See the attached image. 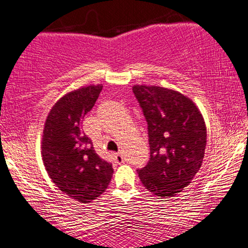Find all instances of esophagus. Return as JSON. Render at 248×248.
Here are the masks:
<instances>
[{
    "label": "esophagus",
    "instance_id": "esophagus-1",
    "mask_svg": "<svg viewBox=\"0 0 248 248\" xmlns=\"http://www.w3.org/2000/svg\"><path fill=\"white\" fill-rule=\"evenodd\" d=\"M114 162H116L117 164L124 163V157H123V155H121V153H117V154L114 155Z\"/></svg>",
    "mask_w": 248,
    "mask_h": 248
}]
</instances>
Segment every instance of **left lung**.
Masks as SVG:
<instances>
[{
	"instance_id": "8db88e82",
	"label": "left lung",
	"mask_w": 248,
	"mask_h": 248,
	"mask_svg": "<svg viewBox=\"0 0 248 248\" xmlns=\"http://www.w3.org/2000/svg\"><path fill=\"white\" fill-rule=\"evenodd\" d=\"M148 124L151 156L137 170L142 186L157 197H174L200 170L207 144L203 117L192 100L174 90L134 85Z\"/></svg>"
}]
</instances>
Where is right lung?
Returning a JSON list of instances; mask_svg holds the SVG:
<instances>
[{"label":"right lung","instance_id":"add662e5","mask_svg":"<svg viewBox=\"0 0 248 248\" xmlns=\"http://www.w3.org/2000/svg\"><path fill=\"white\" fill-rule=\"evenodd\" d=\"M102 88L84 86L61 97L48 113L41 138V157L48 175L59 190L82 203L99 198L113 174L112 164L96 154L82 130V121Z\"/></svg>","mask_w":248,"mask_h":248}]
</instances>
